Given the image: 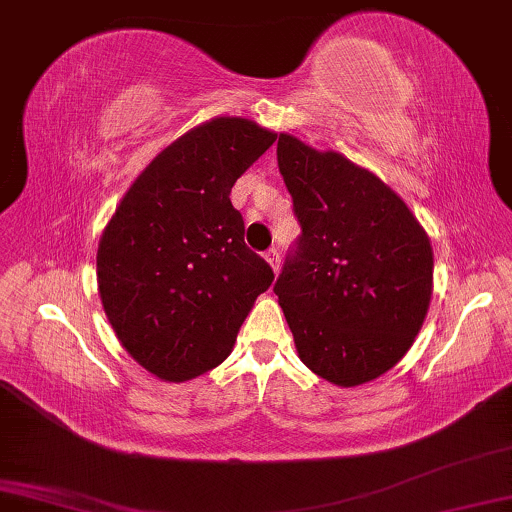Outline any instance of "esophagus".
<instances>
[{
  "mask_svg": "<svg viewBox=\"0 0 512 512\" xmlns=\"http://www.w3.org/2000/svg\"><path fill=\"white\" fill-rule=\"evenodd\" d=\"M265 258H267V263L272 265V270L274 272H279V267H281V254H279V249H267L265 251Z\"/></svg>",
  "mask_w": 512,
  "mask_h": 512,
  "instance_id": "1",
  "label": "esophagus"
}]
</instances>
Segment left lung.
<instances>
[{"label": "left lung", "mask_w": 512, "mask_h": 512, "mask_svg": "<svg viewBox=\"0 0 512 512\" xmlns=\"http://www.w3.org/2000/svg\"><path fill=\"white\" fill-rule=\"evenodd\" d=\"M302 235L274 283L300 359L338 387L405 357L432 295V247L400 196L341 153L279 135Z\"/></svg>", "instance_id": "obj_1"}]
</instances>
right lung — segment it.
I'll list each match as a JSON object with an SVG mask.
<instances>
[{"label": "right lung", "instance_id": "add662e5", "mask_svg": "<svg viewBox=\"0 0 512 512\" xmlns=\"http://www.w3.org/2000/svg\"><path fill=\"white\" fill-rule=\"evenodd\" d=\"M222 116L176 139L132 183L98 247V290L123 348L148 373L183 382L222 364L270 263L245 245L231 187L274 144Z\"/></svg>", "mask_w": 512, "mask_h": 512}]
</instances>
